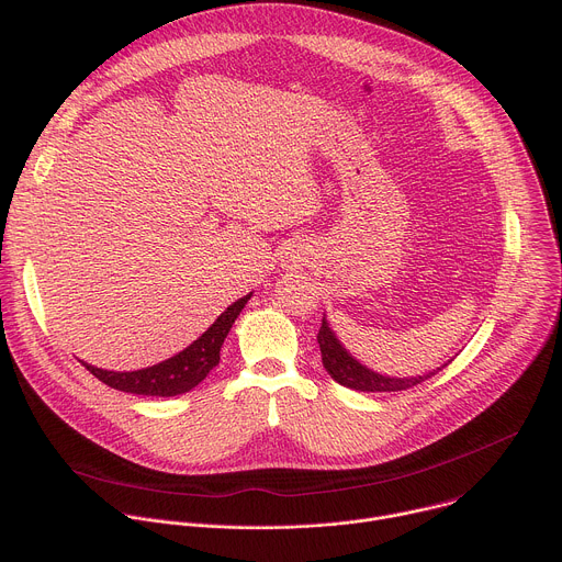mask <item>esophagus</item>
<instances>
[{
    "label": "esophagus",
    "mask_w": 562,
    "mask_h": 562,
    "mask_svg": "<svg viewBox=\"0 0 562 562\" xmlns=\"http://www.w3.org/2000/svg\"><path fill=\"white\" fill-rule=\"evenodd\" d=\"M308 260H311V247L304 245V243H295V245L286 247V251L282 256V265H284L286 271L302 269Z\"/></svg>",
    "instance_id": "34e87169"
}]
</instances>
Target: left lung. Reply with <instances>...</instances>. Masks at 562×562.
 <instances>
[{"mask_svg":"<svg viewBox=\"0 0 562 562\" xmlns=\"http://www.w3.org/2000/svg\"><path fill=\"white\" fill-rule=\"evenodd\" d=\"M317 345H319V353H323V364L329 371V375L356 391H405L412 389L420 382H425L427 378L436 375L438 371H442L447 364L438 367L436 371L427 373V375H418V378H389V375H380L371 369H367L364 364H360L338 340V336L331 331L327 317H323V327L317 331Z\"/></svg>","mask_w":562,"mask_h":562,"instance_id":"1","label":"left lung"}]
</instances>
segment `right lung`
Masks as SVG:
<instances>
[{
    "label": "right lung",
    "mask_w": 562,
    "mask_h": 562,
    "mask_svg": "<svg viewBox=\"0 0 562 562\" xmlns=\"http://www.w3.org/2000/svg\"><path fill=\"white\" fill-rule=\"evenodd\" d=\"M249 300H251V293L226 306V311L193 345H189L184 351H180L178 356L165 362L139 369V371H106L87 362L85 367L98 380H102L104 384L117 391H126L135 395H159V397L187 393L193 386H198L209 375V371L220 362L222 342L228 336L235 317L245 308Z\"/></svg>",
    "instance_id": "1"
}]
</instances>
